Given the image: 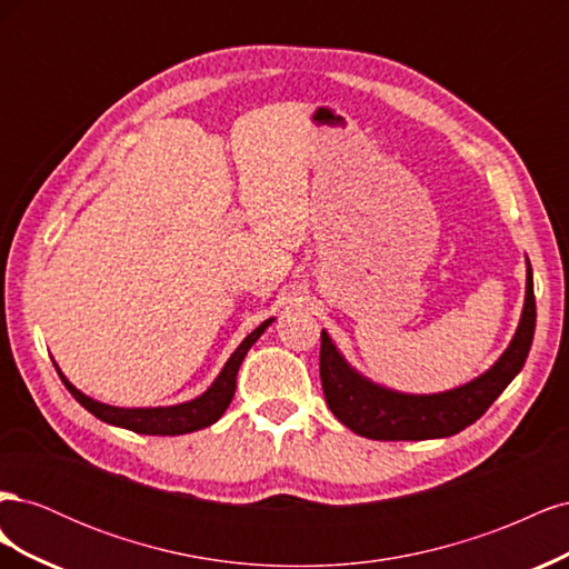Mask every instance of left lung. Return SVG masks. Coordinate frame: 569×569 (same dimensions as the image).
I'll return each mask as SVG.
<instances>
[{"label":"left lung","instance_id":"left-lung-1","mask_svg":"<svg viewBox=\"0 0 569 569\" xmlns=\"http://www.w3.org/2000/svg\"><path fill=\"white\" fill-rule=\"evenodd\" d=\"M537 301L531 266L527 261V291L520 325L508 349L472 382L439 393H403L360 375L339 353L335 341L320 335V380L325 401L335 418L351 432L377 441H422L453 437L485 416L487 408L518 377L531 349Z\"/></svg>","mask_w":569,"mask_h":569}]
</instances>
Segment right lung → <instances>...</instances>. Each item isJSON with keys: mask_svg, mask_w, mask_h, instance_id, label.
<instances>
[{"mask_svg": "<svg viewBox=\"0 0 569 569\" xmlns=\"http://www.w3.org/2000/svg\"><path fill=\"white\" fill-rule=\"evenodd\" d=\"M272 320L274 318L263 320L251 335L244 337V341L239 343L234 353L228 358V363L222 366L220 375L216 377L209 389H206L201 396H197V399L184 401V403H176V406L118 408V406L101 403V401L90 399V396L82 393L80 389H76L71 382L66 380V375L59 370V366L57 363L54 366H57V372L61 377V382L66 385V389L73 393V399L84 410H90L92 416L99 418L101 422L130 429V432H137V435H153V437L189 435V432H197V429L209 427V425H213L222 418V412L228 410L232 396H234V389H237L239 366H242L247 351L258 341V337H261L268 330Z\"/></svg>", "mask_w": 569, "mask_h": 569, "instance_id": "1", "label": "right lung"}]
</instances>
